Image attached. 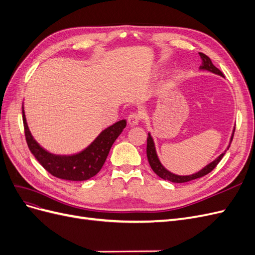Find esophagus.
<instances>
[{
  "label": "esophagus",
  "mask_w": 255,
  "mask_h": 255,
  "mask_svg": "<svg viewBox=\"0 0 255 255\" xmlns=\"http://www.w3.org/2000/svg\"><path fill=\"white\" fill-rule=\"evenodd\" d=\"M140 120H141V114L140 113H132V114H129V116L128 117V125L132 126V127L137 126Z\"/></svg>",
  "instance_id": "34e87169"
}]
</instances>
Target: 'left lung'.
Segmentation results:
<instances>
[{
    "instance_id": "obj_1",
    "label": "left lung",
    "mask_w": 255,
    "mask_h": 255,
    "mask_svg": "<svg viewBox=\"0 0 255 255\" xmlns=\"http://www.w3.org/2000/svg\"><path fill=\"white\" fill-rule=\"evenodd\" d=\"M200 57H201L202 59V65L200 66V69L201 70H206V71H210L212 73H215V74H218V75H221L223 76L222 72L219 70L218 68H216L213 63L211 58L206 56L205 54L203 53H199ZM234 130H235V128L233 129V133H232V136H231V139H230V143H229V146H228V150L230 148V144L231 142H232L233 140V136H234ZM227 152V150L221 153L220 155L214 159L212 163H210L208 165H206L204 168H202L201 170L194 173V174H190V175H177V174H174L172 172H170L169 170H167V169L161 165L160 160L157 156V153H156V149H155V144H154V141H153V138L151 136V134L149 133L148 134V139H146V156H148V160H149V164L152 168V170L155 172L159 177H161L163 180H167V181H170V182H173V183H185V182H189L191 180H196V179H199V177H202L204 175H206L207 173H210L213 169L217 166L219 164V161L221 160V158L223 157V155H225Z\"/></svg>"
}]
</instances>
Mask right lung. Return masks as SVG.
Listing matches in <instances>:
<instances>
[{
    "mask_svg": "<svg viewBox=\"0 0 255 255\" xmlns=\"http://www.w3.org/2000/svg\"><path fill=\"white\" fill-rule=\"evenodd\" d=\"M22 118L29 151L49 173L68 181H86L101 170L113 143L127 127V120H120L102 130L96 139L80 153L73 155H56L44 150L34 139L29 132L23 106Z\"/></svg>",
    "mask_w": 255,
    "mask_h": 255,
    "instance_id": "obj_1",
    "label": "right lung"
}]
</instances>
